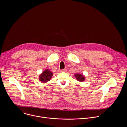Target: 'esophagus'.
I'll list each match as a JSON object with an SVG mask.
<instances>
[{"label": "esophagus", "mask_w": 127, "mask_h": 127, "mask_svg": "<svg viewBox=\"0 0 127 127\" xmlns=\"http://www.w3.org/2000/svg\"><path fill=\"white\" fill-rule=\"evenodd\" d=\"M66 71H67L66 69H62V70H61V72H66Z\"/></svg>", "instance_id": "obj_1"}]
</instances>
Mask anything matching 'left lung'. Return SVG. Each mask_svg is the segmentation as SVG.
<instances>
[{
	"label": "left lung",
	"instance_id": "obj_1",
	"mask_svg": "<svg viewBox=\"0 0 127 127\" xmlns=\"http://www.w3.org/2000/svg\"><path fill=\"white\" fill-rule=\"evenodd\" d=\"M75 77L76 78V79L79 81H83L85 79V77L82 74H75Z\"/></svg>",
	"mask_w": 127,
	"mask_h": 127
}]
</instances>
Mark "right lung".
<instances>
[{"label": "right lung", "mask_w": 127, "mask_h": 127, "mask_svg": "<svg viewBox=\"0 0 127 127\" xmlns=\"http://www.w3.org/2000/svg\"><path fill=\"white\" fill-rule=\"evenodd\" d=\"M53 75L52 72L48 70H45L43 73L40 75V80L42 82H47L49 81Z\"/></svg>", "instance_id": "add662e5"}]
</instances>
